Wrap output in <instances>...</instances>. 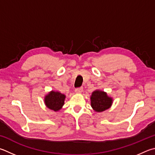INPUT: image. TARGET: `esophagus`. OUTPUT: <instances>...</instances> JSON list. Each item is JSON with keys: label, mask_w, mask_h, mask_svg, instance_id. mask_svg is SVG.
Returning <instances> with one entry per match:
<instances>
[{"label": "esophagus", "mask_w": 155, "mask_h": 155, "mask_svg": "<svg viewBox=\"0 0 155 155\" xmlns=\"http://www.w3.org/2000/svg\"><path fill=\"white\" fill-rule=\"evenodd\" d=\"M83 87H78V88H77L75 89V92L77 94H81L83 92Z\"/></svg>", "instance_id": "obj_1"}]
</instances>
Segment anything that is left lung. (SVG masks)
<instances>
[{
	"mask_svg": "<svg viewBox=\"0 0 155 155\" xmlns=\"http://www.w3.org/2000/svg\"><path fill=\"white\" fill-rule=\"evenodd\" d=\"M90 100L93 110L97 112H102L109 109L113 103L112 97L108 96L106 92L100 89L92 92Z\"/></svg>",
	"mask_w": 155,
	"mask_h": 155,
	"instance_id": "left-lung-1",
	"label": "left lung"
}]
</instances>
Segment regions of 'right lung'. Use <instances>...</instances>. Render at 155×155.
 Wrapping results in <instances>:
<instances>
[{
  "label": "right lung",
  "instance_id": "add662e5",
  "mask_svg": "<svg viewBox=\"0 0 155 155\" xmlns=\"http://www.w3.org/2000/svg\"><path fill=\"white\" fill-rule=\"evenodd\" d=\"M66 95L61 94L58 91H49L44 97V102L49 109L58 112L61 109L64 105Z\"/></svg>",
  "mask_w": 155,
  "mask_h": 155
}]
</instances>
